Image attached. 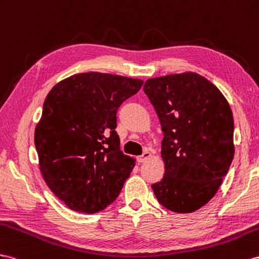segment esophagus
<instances>
[{
    "instance_id": "34e87169",
    "label": "esophagus",
    "mask_w": 259,
    "mask_h": 259,
    "mask_svg": "<svg viewBox=\"0 0 259 259\" xmlns=\"http://www.w3.org/2000/svg\"><path fill=\"white\" fill-rule=\"evenodd\" d=\"M151 157H152V154L150 153V152H144V153H143L142 155L137 157V161H138L139 163H144V162H147L148 160H150Z\"/></svg>"
}]
</instances>
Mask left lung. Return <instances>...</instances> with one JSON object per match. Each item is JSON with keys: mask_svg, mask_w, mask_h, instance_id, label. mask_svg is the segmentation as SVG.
I'll use <instances>...</instances> for the list:
<instances>
[{"mask_svg": "<svg viewBox=\"0 0 259 259\" xmlns=\"http://www.w3.org/2000/svg\"><path fill=\"white\" fill-rule=\"evenodd\" d=\"M144 93L160 119L165 173L152 185L163 207L191 213L220 188L234 156V120L227 98L196 72L149 78Z\"/></svg>", "mask_w": 259, "mask_h": 259, "instance_id": "1", "label": "left lung"}]
</instances>
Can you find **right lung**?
Wrapping results in <instances>:
<instances>
[{
    "label": "right lung",
    "mask_w": 259,
    "mask_h": 259,
    "mask_svg": "<svg viewBox=\"0 0 259 259\" xmlns=\"http://www.w3.org/2000/svg\"><path fill=\"white\" fill-rule=\"evenodd\" d=\"M140 78L88 72L57 83L35 128L39 169L69 209L96 213L115 201L136 165L123 154L116 112L141 89Z\"/></svg>",
    "instance_id": "add662e5"
}]
</instances>
